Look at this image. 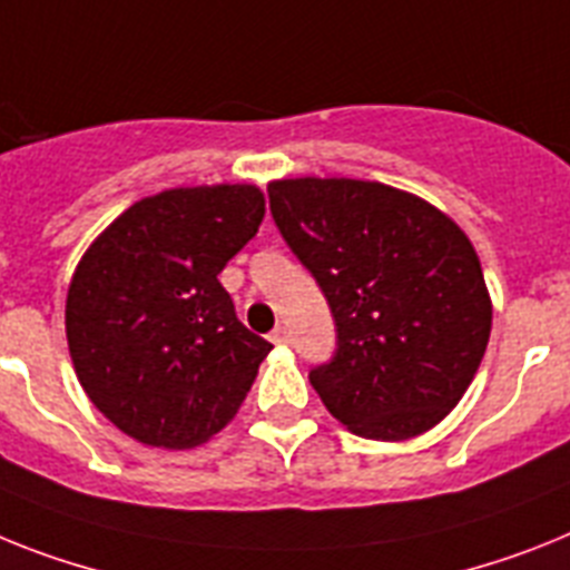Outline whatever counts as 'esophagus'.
I'll list each match as a JSON object with an SVG mask.
<instances>
[{
  "label": "esophagus",
  "instance_id": "1",
  "mask_svg": "<svg viewBox=\"0 0 570 570\" xmlns=\"http://www.w3.org/2000/svg\"><path fill=\"white\" fill-rule=\"evenodd\" d=\"M269 338L275 344H289V330H286V327H275V330H272Z\"/></svg>",
  "mask_w": 570,
  "mask_h": 570
}]
</instances>
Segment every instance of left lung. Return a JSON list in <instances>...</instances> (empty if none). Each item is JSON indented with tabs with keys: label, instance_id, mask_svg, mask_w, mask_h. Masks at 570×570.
<instances>
[{
	"label": "left lung",
	"instance_id": "8db88e82",
	"mask_svg": "<svg viewBox=\"0 0 570 570\" xmlns=\"http://www.w3.org/2000/svg\"><path fill=\"white\" fill-rule=\"evenodd\" d=\"M269 208L336 322V353L309 371L330 414L367 440L429 432L461 403L490 342L470 237L382 181L277 179Z\"/></svg>",
	"mask_w": 570,
	"mask_h": 570
}]
</instances>
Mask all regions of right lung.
<instances>
[{
  "label": "right lung",
  "mask_w": 570,
  "mask_h": 570,
  "mask_svg": "<svg viewBox=\"0 0 570 570\" xmlns=\"http://www.w3.org/2000/svg\"><path fill=\"white\" fill-rule=\"evenodd\" d=\"M263 214L255 185L161 190L80 257L66 295L75 374L138 443L199 446L246 400L272 344L243 327L217 275Z\"/></svg>",
  "instance_id": "add662e5"
}]
</instances>
